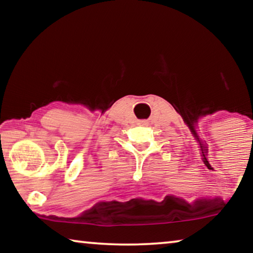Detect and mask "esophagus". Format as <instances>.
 Masks as SVG:
<instances>
[{
  "mask_svg": "<svg viewBox=\"0 0 253 253\" xmlns=\"http://www.w3.org/2000/svg\"><path fill=\"white\" fill-rule=\"evenodd\" d=\"M141 123H142V124H144V125H147V124H148V123L146 122V120H142Z\"/></svg>",
  "mask_w": 253,
  "mask_h": 253,
  "instance_id": "34e87169",
  "label": "esophagus"
}]
</instances>
